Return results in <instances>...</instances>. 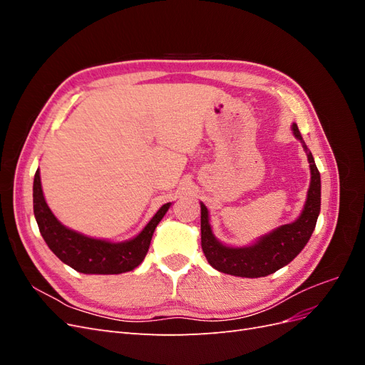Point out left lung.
I'll list each match as a JSON object with an SVG mask.
<instances>
[{
  "mask_svg": "<svg viewBox=\"0 0 365 365\" xmlns=\"http://www.w3.org/2000/svg\"><path fill=\"white\" fill-rule=\"evenodd\" d=\"M294 135L303 143L311 164V187L302 216L295 222L274 230L268 236L262 237L257 244L247 248H230L217 242L208 224V212L201 204V245L208 263L220 272L237 277H264L288 264L300 252L307 240L311 239L317 225L322 207V180L315 165L314 157L302 138L297 125L292 126Z\"/></svg>",
  "mask_w": 365,
  "mask_h": 365,
  "instance_id": "8db88e82",
  "label": "left lung"
}]
</instances>
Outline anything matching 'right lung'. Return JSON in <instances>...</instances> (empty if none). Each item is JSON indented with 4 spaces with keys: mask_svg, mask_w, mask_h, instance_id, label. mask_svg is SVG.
I'll return each instance as SVG.
<instances>
[{
    "mask_svg": "<svg viewBox=\"0 0 365 365\" xmlns=\"http://www.w3.org/2000/svg\"><path fill=\"white\" fill-rule=\"evenodd\" d=\"M169 207L170 202L164 204L137 237L111 244L65 228L43 200L39 170L33 181V212L43 240L63 263L83 274H121L137 268L148 254L153 231Z\"/></svg>",
    "mask_w": 365,
    "mask_h": 365,
    "instance_id": "obj_1",
    "label": "right lung"
}]
</instances>
